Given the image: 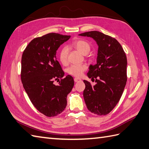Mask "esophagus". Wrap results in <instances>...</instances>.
<instances>
[{
    "instance_id": "obj_1",
    "label": "esophagus",
    "mask_w": 149,
    "mask_h": 149,
    "mask_svg": "<svg viewBox=\"0 0 149 149\" xmlns=\"http://www.w3.org/2000/svg\"><path fill=\"white\" fill-rule=\"evenodd\" d=\"M82 80L81 79H79V78H77V77L74 78V81L75 82V83H77V82H80Z\"/></svg>"
}]
</instances>
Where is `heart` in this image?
<instances>
[{
  "instance_id": "1",
  "label": "heart",
  "mask_w": 149,
  "mask_h": 149,
  "mask_svg": "<svg viewBox=\"0 0 149 149\" xmlns=\"http://www.w3.org/2000/svg\"><path fill=\"white\" fill-rule=\"evenodd\" d=\"M72 46L83 54H87L90 50V45L86 41L83 40H76L72 43ZM59 60L63 65L68 63V50L66 48H63L59 53ZM87 68L85 65H73L67 68V72L70 75L75 77H80Z\"/></svg>"
}]
</instances>
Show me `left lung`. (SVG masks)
I'll return each instance as SVG.
<instances>
[{
  "label": "left lung",
  "mask_w": 149,
  "mask_h": 149,
  "mask_svg": "<svg viewBox=\"0 0 149 149\" xmlns=\"http://www.w3.org/2000/svg\"><path fill=\"white\" fill-rule=\"evenodd\" d=\"M92 38L99 49L97 64L90 65L87 75L95 81L92 86L84 80V99L88 109L98 115H106L120 99L127 82V57L116 39L99 31L79 34ZM95 79L94 80V79Z\"/></svg>",
  "instance_id": "left-lung-1"
}]
</instances>
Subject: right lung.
Segmentation results:
<instances>
[{
	"label": "right lung",
	"mask_w": 149,
	"mask_h": 149,
	"mask_svg": "<svg viewBox=\"0 0 149 149\" xmlns=\"http://www.w3.org/2000/svg\"><path fill=\"white\" fill-rule=\"evenodd\" d=\"M70 36L49 33L36 38L24 50L21 61V80L34 106L48 117L63 111L66 97L74 85V79L65 73L56 59V51ZM60 81H59V79ZM59 81L58 85L53 83Z\"/></svg>",
	"instance_id": "1"
}]
</instances>
